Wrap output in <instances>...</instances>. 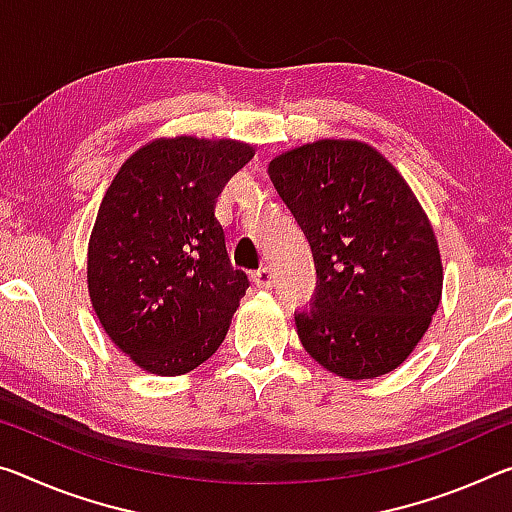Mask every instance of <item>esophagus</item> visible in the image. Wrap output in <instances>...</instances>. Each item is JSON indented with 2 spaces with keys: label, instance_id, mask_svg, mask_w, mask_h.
Listing matches in <instances>:
<instances>
[{
  "label": "esophagus",
  "instance_id": "34e87169",
  "mask_svg": "<svg viewBox=\"0 0 512 512\" xmlns=\"http://www.w3.org/2000/svg\"><path fill=\"white\" fill-rule=\"evenodd\" d=\"M253 282L259 289H271L273 287V273L269 266H262V269L253 273Z\"/></svg>",
  "mask_w": 512,
  "mask_h": 512
}]
</instances>
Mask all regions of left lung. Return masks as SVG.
I'll return each mask as SVG.
<instances>
[{
	"label": "left lung",
	"mask_w": 512,
	"mask_h": 512,
	"mask_svg": "<svg viewBox=\"0 0 512 512\" xmlns=\"http://www.w3.org/2000/svg\"><path fill=\"white\" fill-rule=\"evenodd\" d=\"M269 175L310 241L316 294L300 344L335 376L369 380L408 360L442 300L433 225L376 148L321 139L275 157Z\"/></svg>",
	"instance_id": "1"
}]
</instances>
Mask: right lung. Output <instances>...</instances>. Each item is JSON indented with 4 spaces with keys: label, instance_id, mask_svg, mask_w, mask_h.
<instances>
[{
    "label": "right lung",
    "instance_id": "obj_1",
    "mask_svg": "<svg viewBox=\"0 0 512 512\" xmlns=\"http://www.w3.org/2000/svg\"><path fill=\"white\" fill-rule=\"evenodd\" d=\"M253 157L243 141L154 139L104 193L88 239V296L111 342L143 371L182 376L223 344L248 275L232 266L214 212Z\"/></svg>",
    "mask_w": 512,
    "mask_h": 512
}]
</instances>
